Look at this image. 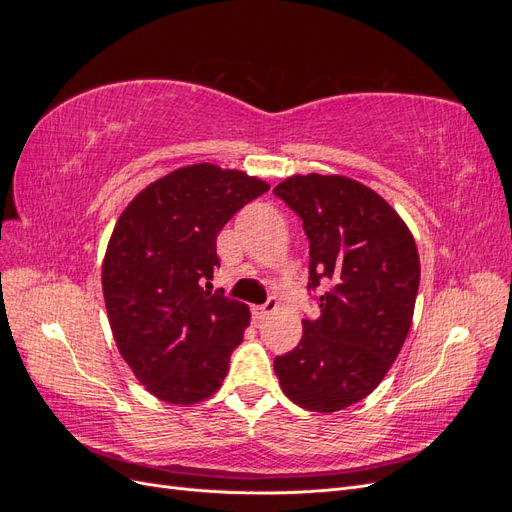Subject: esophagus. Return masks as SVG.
I'll return each mask as SVG.
<instances>
[{
	"mask_svg": "<svg viewBox=\"0 0 512 512\" xmlns=\"http://www.w3.org/2000/svg\"><path fill=\"white\" fill-rule=\"evenodd\" d=\"M275 312H277V301H275V299H269L265 305H256V307H254V318H256L258 322H265V320H269Z\"/></svg>",
	"mask_w": 512,
	"mask_h": 512,
	"instance_id": "1",
	"label": "esophagus"
}]
</instances>
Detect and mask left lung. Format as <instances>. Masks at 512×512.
I'll return each mask as SVG.
<instances>
[{
	"instance_id": "left-lung-1",
	"label": "left lung",
	"mask_w": 512,
	"mask_h": 512,
	"mask_svg": "<svg viewBox=\"0 0 512 512\" xmlns=\"http://www.w3.org/2000/svg\"><path fill=\"white\" fill-rule=\"evenodd\" d=\"M273 194L303 220L309 288L324 282L320 318L273 367L284 395L309 412L365 399L404 346L421 282L410 228L386 200L344 175H292Z\"/></svg>"
}]
</instances>
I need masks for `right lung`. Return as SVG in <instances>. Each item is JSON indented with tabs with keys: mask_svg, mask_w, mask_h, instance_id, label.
<instances>
[{
	"mask_svg": "<svg viewBox=\"0 0 512 512\" xmlns=\"http://www.w3.org/2000/svg\"><path fill=\"white\" fill-rule=\"evenodd\" d=\"M269 183L209 162L149 183L123 209L102 262L108 322L136 380L166 404L220 389L250 307L211 292L215 239Z\"/></svg>",
	"mask_w": 512,
	"mask_h": 512,
	"instance_id": "1",
	"label": "right lung"
}]
</instances>
